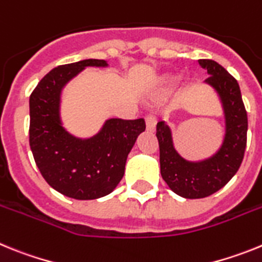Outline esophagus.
I'll return each instance as SVG.
<instances>
[{
	"mask_svg": "<svg viewBox=\"0 0 262 262\" xmlns=\"http://www.w3.org/2000/svg\"><path fill=\"white\" fill-rule=\"evenodd\" d=\"M145 126H147L148 131H154L155 127H156V117L152 114H148L145 117Z\"/></svg>",
	"mask_w": 262,
	"mask_h": 262,
	"instance_id": "esophagus-1",
	"label": "esophagus"
}]
</instances>
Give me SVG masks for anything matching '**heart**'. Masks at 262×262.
Wrapping results in <instances>:
<instances>
[{
    "label": "heart",
    "mask_w": 262,
    "mask_h": 262,
    "mask_svg": "<svg viewBox=\"0 0 262 262\" xmlns=\"http://www.w3.org/2000/svg\"><path fill=\"white\" fill-rule=\"evenodd\" d=\"M176 80H177V77H176V76H166L165 77V81L168 82V84H172V82H174Z\"/></svg>",
    "instance_id": "b5f03b06"
}]
</instances>
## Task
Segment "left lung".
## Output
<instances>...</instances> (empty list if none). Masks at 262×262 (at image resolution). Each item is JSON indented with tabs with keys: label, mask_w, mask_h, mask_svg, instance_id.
<instances>
[{
	"label": "left lung",
	"mask_w": 262,
	"mask_h": 262,
	"mask_svg": "<svg viewBox=\"0 0 262 262\" xmlns=\"http://www.w3.org/2000/svg\"><path fill=\"white\" fill-rule=\"evenodd\" d=\"M198 62L210 75L205 82L214 88L223 106L226 134L219 151L203 161H187L176 151L168 124L161 120L156 127L161 176L172 191L189 200L216 193L236 174L244 157L248 131V117L237 81L214 60Z\"/></svg>",
	"instance_id": "8db88e82"
}]
</instances>
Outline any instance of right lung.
I'll list each match as a JSON object with an SVG mask.
<instances>
[{
    "label": "right lung",
    "mask_w": 262,
    "mask_h": 262,
    "mask_svg": "<svg viewBox=\"0 0 262 262\" xmlns=\"http://www.w3.org/2000/svg\"><path fill=\"white\" fill-rule=\"evenodd\" d=\"M86 67H107L88 59L59 66L41 78L30 96V147L51 187L75 200H96L114 190L136 139L145 129L143 118H111L89 139L69 134L60 118L62 88Z\"/></svg>",
    "instance_id": "add662e5"
}]
</instances>
